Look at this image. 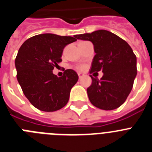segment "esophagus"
<instances>
[{
	"label": "esophagus",
	"instance_id": "1",
	"mask_svg": "<svg viewBox=\"0 0 152 152\" xmlns=\"http://www.w3.org/2000/svg\"><path fill=\"white\" fill-rule=\"evenodd\" d=\"M77 75H78V77H79V78H81V77H83V76H84V74H82V73H80V72H79L78 74H77Z\"/></svg>",
	"mask_w": 152,
	"mask_h": 152
}]
</instances>
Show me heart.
Segmentation results:
<instances>
[{"label": "heart", "mask_w": 152, "mask_h": 152, "mask_svg": "<svg viewBox=\"0 0 152 152\" xmlns=\"http://www.w3.org/2000/svg\"><path fill=\"white\" fill-rule=\"evenodd\" d=\"M84 68H85V66L84 64H79V65L76 66V69L79 70V71H82V70L84 69Z\"/></svg>", "instance_id": "heart-1"}]
</instances>
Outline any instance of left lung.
I'll return each mask as SVG.
<instances>
[{"mask_svg":"<svg viewBox=\"0 0 152 152\" xmlns=\"http://www.w3.org/2000/svg\"><path fill=\"white\" fill-rule=\"evenodd\" d=\"M92 42L96 53L90 74L102 71L99 80L90 75L92 84L87 89L91 103L104 110L116 109L126 101L137 75L136 56L130 45L116 34L107 30L76 36Z\"/></svg>","mask_w":152,"mask_h":152,"instance_id":"1","label":"left lung"}]
</instances>
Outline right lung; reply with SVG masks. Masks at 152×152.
I'll use <instances>...</instances> for the list:
<instances>
[{"instance_id": "add662e5", "label": "right lung", "mask_w": 152, "mask_h": 152, "mask_svg": "<svg viewBox=\"0 0 152 152\" xmlns=\"http://www.w3.org/2000/svg\"><path fill=\"white\" fill-rule=\"evenodd\" d=\"M75 41L76 36L45 33L26 39L19 49L15 59L17 80L31 104L39 110L54 112L68 102L78 75L67 69L59 77L52 70L62 61L64 47Z\"/></svg>"}]
</instances>
